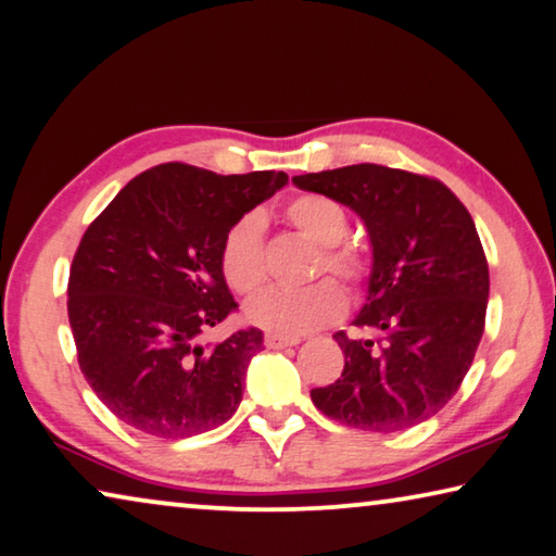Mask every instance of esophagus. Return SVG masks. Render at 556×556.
<instances>
[{
  "label": "esophagus",
  "mask_w": 556,
  "mask_h": 556,
  "mask_svg": "<svg viewBox=\"0 0 556 556\" xmlns=\"http://www.w3.org/2000/svg\"><path fill=\"white\" fill-rule=\"evenodd\" d=\"M263 343H266V348H270V350H280V348H288V345H298V338H288V336H278V332H268Z\"/></svg>",
  "instance_id": "esophagus-1"
}]
</instances>
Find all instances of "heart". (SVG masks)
Masks as SVG:
<instances>
[{
	"mask_svg": "<svg viewBox=\"0 0 556 556\" xmlns=\"http://www.w3.org/2000/svg\"><path fill=\"white\" fill-rule=\"evenodd\" d=\"M286 218L307 241L323 245L318 273L330 270L348 286L365 283L370 276V261L357 245L343 243L350 220L338 201L320 193H303L288 203ZM220 270L236 293H253L266 283L263 224L255 213H245L228 228L220 243ZM343 311V288L326 278L303 290H263L245 305V318L263 330L295 338L338 320Z\"/></svg>",
	"mask_w": 556,
	"mask_h": 556,
	"instance_id": "1",
	"label": "heart"
}]
</instances>
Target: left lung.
<instances>
[{
  "mask_svg": "<svg viewBox=\"0 0 556 556\" xmlns=\"http://www.w3.org/2000/svg\"><path fill=\"white\" fill-rule=\"evenodd\" d=\"M363 218L372 245L363 311L336 338L343 375L311 390L340 425L400 432L430 420L463 386L484 332L490 268L475 220L438 178L378 164L295 176Z\"/></svg>",
  "mask_w": 556,
  "mask_h": 556,
  "instance_id": "8db88e82",
  "label": "left lung"
}]
</instances>
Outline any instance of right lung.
Returning <instances> with one entry per match:
<instances>
[{
  "instance_id": "1",
  "label": "right lung",
  "mask_w": 556,
  "mask_h": 556,
  "mask_svg": "<svg viewBox=\"0 0 556 556\" xmlns=\"http://www.w3.org/2000/svg\"><path fill=\"white\" fill-rule=\"evenodd\" d=\"M286 184L283 170L220 176L161 164L93 218L74 253L66 307L84 378L124 425L181 440L233 417L263 332L201 343L238 307L220 243Z\"/></svg>"
}]
</instances>
